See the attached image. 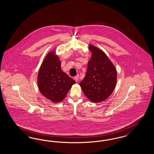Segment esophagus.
Here are the masks:
<instances>
[{
    "label": "esophagus",
    "mask_w": 154,
    "mask_h": 154,
    "mask_svg": "<svg viewBox=\"0 0 154 154\" xmlns=\"http://www.w3.org/2000/svg\"><path fill=\"white\" fill-rule=\"evenodd\" d=\"M74 79L76 82H78L79 79V75H77L76 76H75L74 77Z\"/></svg>",
    "instance_id": "34e87169"
}]
</instances>
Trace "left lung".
Masks as SVG:
<instances>
[{
	"instance_id": "1",
	"label": "left lung",
	"mask_w": 154,
	"mask_h": 154,
	"mask_svg": "<svg viewBox=\"0 0 154 154\" xmlns=\"http://www.w3.org/2000/svg\"><path fill=\"white\" fill-rule=\"evenodd\" d=\"M92 56L88 63L85 76L80 85L86 97L92 102L100 103L108 99L117 82V72L104 52L89 45Z\"/></svg>"
}]
</instances>
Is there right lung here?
I'll return each instance as SVG.
<instances>
[{"label":"right lung","mask_w":154,"mask_h":154,"mask_svg":"<svg viewBox=\"0 0 154 154\" xmlns=\"http://www.w3.org/2000/svg\"><path fill=\"white\" fill-rule=\"evenodd\" d=\"M61 65L55 50H53L45 57L38 74L37 82L40 92L53 103L62 101L75 83L62 72Z\"/></svg>","instance_id":"right-lung-1"}]
</instances>
